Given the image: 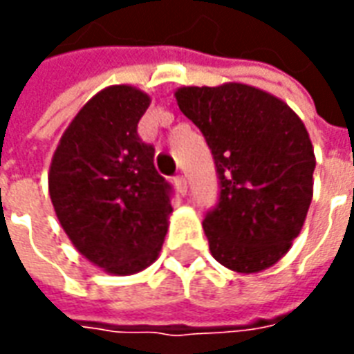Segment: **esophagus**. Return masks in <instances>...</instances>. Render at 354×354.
Wrapping results in <instances>:
<instances>
[{
	"instance_id": "esophagus-1",
	"label": "esophagus",
	"mask_w": 354,
	"mask_h": 354,
	"mask_svg": "<svg viewBox=\"0 0 354 354\" xmlns=\"http://www.w3.org/2000/svg\"><path fill=\"white\" fill-rule=\"evenodd\" d=\"M174 187L180 195H185L187 193V182H185L184 176H176L174 178Z\"/></svg>"
}]
</instances>
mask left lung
Listing matches in <instances>:
<instances>
[{
	"mask_svg": "<svg viewBox=\"0 0 354 354\" xmlns=\"http://www.w3.org/2000/svg\"><path fill=\"white\" fill-rule=\"evenodd\" d=\"M178 108L214 155L220 203L203 222L210 254L235 273H260L288 252L313 199V151L286 102L245 83L176 88Z\"/></svg>",
	"mask_w": 354,
	"mask_h": 354,
	"instance_id": "1",
	"label": "left lung"
}]
</instances>
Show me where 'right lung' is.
I'll use <instances>...</instances> for the list:
<instances>
[{
    "label": "right lung",
    "instance_id": "add662e5",
    "mask_svg": "<svg viewBox=\"0 0 354 354\" xmlns=\"http://www.w3.org/2000/svg\"><path fill=\"white\" fill-rule=\"evenodd\" d=\"M149 104L131 85L102 88L68 124L50 161L58 222L77 252L109 274L151 266L169 231L170 185L136 131Z\"/></svg>",
    "mask_w": 354,
    "mask_h": 354
}]
</instances>
